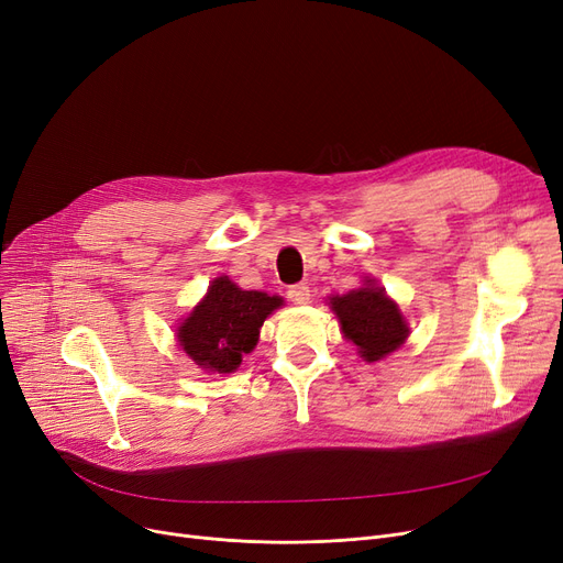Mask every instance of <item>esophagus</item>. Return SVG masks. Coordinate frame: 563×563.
I'll return each instance as SVG.
<instances>
[{"label":"esophagus","mask_w":563,"mask_h":563,"mask_svg":"<svg viewBox=\"0 0 563 563\" xmlns=\"http://www.w3.org/2000/svg\"><path fill=\"white\" fill-rule=\"evenodd\" d=\"M287 299H289L291 303H295V306H306V303H310V287L303 285V283L291 285V287L287 289Z\"/></svg>","instance_id":"esophagus-1"}]
</instances>
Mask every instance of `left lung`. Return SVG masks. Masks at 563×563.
<instances>
[{
    "label": "left lung",
    "instance_id": "obj_1",
    "mask_svg": "<svg viewBox=\"0 0 563 563\" xmlns=\"http://www.w3.org/2000/svg\"><path fill=\"white\" fill-rule=\"evenodd\" d=\"M342 333L354 342L363 361H379L396 352L409 335V327L396 301L386 291L365 278L363 287L347 291L342 297H329Z\"/></svg>",
    "mask_w": 563,
    "mask_h": 563
}]
</instances>
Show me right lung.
I'll list each match as a JSON object with an SVG mask.
<instances>
[{
	"label": "right lung",
	"instance_id": "1",
	"mask_svg": "<svg viewBox=\"0 0 563 563\" xmlns=\"http://www.w3.org/2000/svg\"><path fill=\"white\" fill-rule=\"evenodd\" d=\"M280 306V297L241 289L228 276H221L179 324L177 340L202 371L228 375L239 368L243 354L255 350L264 320Z\"/></svg>",
	"mask_w": 563,
	"mask_h": 563
}]
</instances>
